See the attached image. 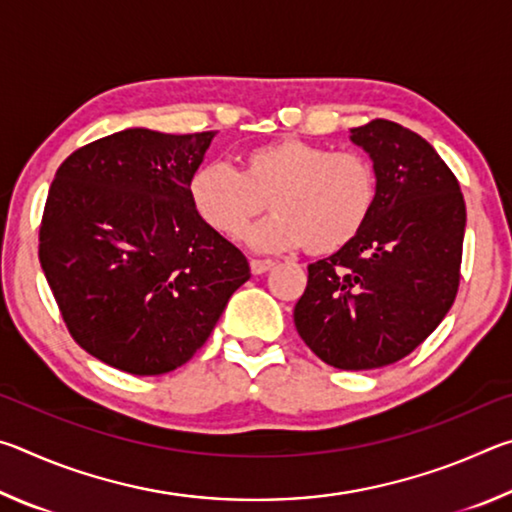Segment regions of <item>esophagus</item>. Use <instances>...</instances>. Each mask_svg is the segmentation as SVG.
<instances>
[{"instance_id":"obj_1","label":"esophagus","mask_w":512,"mask_h":512,"mask_svg":"<svg viewBox=\"0 0 512 512\" xmlns=\"http://www.w3.org/2000/svg\"><path fill=\"white\" fill-rule=\"evenodd\" d=\"M275 266L273 259H250V271H253L255 275H262L266 271H271V268Z\"/></svg>"}]
</instances>
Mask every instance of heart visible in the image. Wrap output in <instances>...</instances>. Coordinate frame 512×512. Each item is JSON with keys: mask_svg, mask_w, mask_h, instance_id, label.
<instances>
[{"mask_svg": "<svg viewBox=\"0 0 512 512\" xmlns=\"http://www.w3.org/2000/svg\"><path fill=\"white\" fill-rule=\"evenodd\" d=\"M189 201L205 225L228 239L244 235L268 203L275 214L248 232L250 246L334 255L368 223L377 173L361 153L287 135L246 151L239 173L221 162L205 164L189 180Z\"/></svg>", "mask_w": 512, "mask_h": 512, "instance_id": "1", "label": "heart"}]
</instances>
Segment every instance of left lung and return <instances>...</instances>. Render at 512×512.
Instances as JSON below:
<instances>
[{
	"label": "left lung",
	"instance_id": "1",
	"mask_svg": "<svg viewBox=\"0 0 512 512\" xmlns=\"http://www.w3.org/2000/svg\"><path fill=\"white\" fill-rule=\"evenodd\" d=\"M377 173V201L357 239L309 264L293 323L318 359L384 368L411 354L454 305L465 201L433 146L395 121L352 128Z\"/></svg>",
	"mask_w": 512,
	"mask_h": 512
}]
</instances>
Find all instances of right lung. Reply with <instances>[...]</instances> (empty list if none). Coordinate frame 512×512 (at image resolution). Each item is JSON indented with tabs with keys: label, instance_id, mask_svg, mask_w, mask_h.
<instances>
[{
	"label": "right lung",
	"instance_id": "right-lung-1",
	"mask_svg": "<svg viewBox=\"0 0 512 512\" xmlns=\"http://www.w3.org/2000/svg\"><path fill=\"white\" fill-rule=\"evenodd\" d=\"M212 137L126 128L74 151L49 187L40 266L72 339L112 368H180L250 280L189 201Z\"/></svg>",
	"mask_w": 512,
	"mask_h": 512
}]
</instances>
